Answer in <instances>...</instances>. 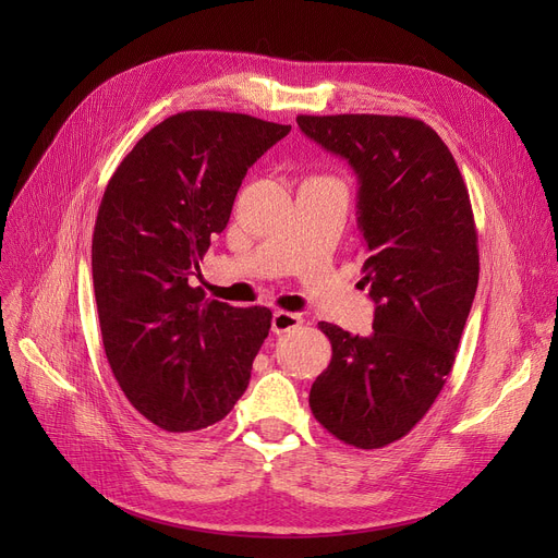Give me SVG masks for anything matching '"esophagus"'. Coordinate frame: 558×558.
<instances>
[{"label":"esophagus","mask_w":558,"mask_h":558,"mask_svg":"<svg viewBox=\"0 0 558 558\" xmlns=\"http://www.w3.org/2000/svg\"><path fill=\"white\" fill-rule=\"evenodd\" d=\"M301 324H303L301 314L278 310V312H274V318H271V330H274L276 335H284V332L296 330Z\"/></svg>","instance_id":"obj_1"}]
</instances>
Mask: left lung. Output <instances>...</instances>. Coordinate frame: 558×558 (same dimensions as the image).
<instances>
[{
    "mask_svg": "<svg viewBox=\"0 0 558 558\" xmlns=\"http://www.w3.org/2000/svg\"><path fill=\"white\" fill-rule=\"evenodd\" d=\"M301 131L360 181L371 337L320 320L332 360L310 391L314 418L339 441L385 448L429 412L454 366L480 280L471 196L425 122L398 114H299Z\"/></svg>",
    "mask_w": 558,
    "mask_h": 558,
    "instance_id": "obj_1",
    "label": "left lung"
}]
</instances>
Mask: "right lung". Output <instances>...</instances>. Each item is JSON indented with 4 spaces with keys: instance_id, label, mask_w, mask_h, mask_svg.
Instances as JSON below:
<instances>
[{
    "instance_id": "right-lung-1",
    "label": "right lung",
    "mask_w": 558,
    "mask_h": 558,
    "mask_svg": "<svg viewBox=\"0 0 558 558\" xmlns=\"http://www.w3.org/2000/svg\"><path fill=\"white\" fill-rule=\"evenodd\" d=\"M289 131L242 112H175L106 185L93 234L104 350L129 402L160 429L215 425L248 387L271 310L205 299L192 278L248 167Z\"/></svg>"
}]
</instances>
